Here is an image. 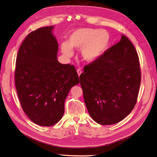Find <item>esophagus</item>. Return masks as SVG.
I'll return each mask as SVG.
<instances>
[{
  "label": "esophagus",
  "mask_w": 157,
  "mask_h": 157,
  "mask_svg": "<svg viewBox=\"0 0 157 157\" xmlns=\"http://www.w3.org/2000/svg\"><path fill=\"white\" fill-rule=\"evenodd\" d=\"M77 72H78V75H79H79H80L81 74H82V71H81L80 69H78V70H77Z\"/></svg>",
  "instance_id": "34e87169"
}]
</instances>
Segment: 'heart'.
<instances>
[{
  "label": "heart",
  "instance_id": "heart-1",
  "mask_svg": "<svg viewBox=\"0 0 157 157\" xmlns=\"http://www.w3.org/2000/svg\"><path fill=\"white\" fill-rule=\"evenodd\" d=\"M109 36L105 30L92 28H79L68 36V41L61 44L62 53L67 57L73 55L72 48L81 49V56L86 62H93L105 50Z\"/></svg>",
  "mask_w": 157,
  "mask_h": 157
}]
</instances>
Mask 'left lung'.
<instances>
[{
  "instance_id": "1",
  "label": "left lung",
  "mask_w": 157,
  "mask_h": 157,
  "mask_svg": "<svg viewBox=\"0 0 157 157\" xmlns=\"http://www.w3.org/2000/svg\"><path fill=\"white\" fill-rule=\"evenodd\" d=\"M80 75L86 109L96 122L112 125L134 108L141 82L135 46L124 35L120 41L84 67Z\"/></svg>"
}]
</instances>
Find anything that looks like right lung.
<instances>
[{
    "label": "right lung",
    "instance_id": "obj_1",
    "mask_svg": "<svg viewBox=\"0 0 157 157\" xmlns=\"http://www.w3.org/2000/svg\"><path fill=\"white\" fill-rule=\"evenodd\" d=\"M54 28H40L28 35L17 54L15 71L23 111L33 123L46 127L62 118L68 92L79 83L74 67L57 61Z\"/></svg>",
    "mask_w": 157,
    "mask_h": 157
}]
</instances>
